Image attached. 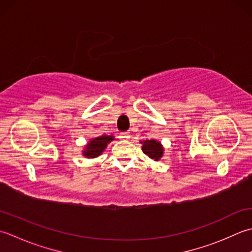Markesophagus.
<instances>
[{
  "label": "esophagus",
  "mask_w": 252,
  "mask_h": 252,
  "mask_svg": "<svg viewBox=\"0 0 252 252\" xmlns=\"http://www.w3.org/2000/svg\"><path fill=\"white\" fill-rule=\"evenodd\" d=\"M120 137L122 138V139H128V138H130V132L128 131H123L120 133Z\"/></svg>",
  "instance_id": "34e87169"
}]
</instances>
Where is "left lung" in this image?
Returning a JSON list of instances; mask_svg holds the SVG:
<instances>
[{"label": "left lung", "mask_w": 252, "mask_h": 252, "mask_svg": "<svg viewBox=\"0 0 252 252\" xmlns=\"http://www.w3.org/2000/svg\"><path fill=\"white\" fill-rule=\"evenodd\" d=\"M142 143V151L145 155H147L149 158H152L155 161H158L163 157L164 148L161 145V142H158L155 139L152 140H143L140 141Z\"/></svg>", "instance_id": "obj_1"}]
</instances>
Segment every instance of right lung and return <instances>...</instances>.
I'll return each instance as SVG.
<instances>
[{"label": "right lung", "mask_w": 252, "mask_h": 252, "mask_svg": "<svg viewBox=\"0 0 252 252\" xmlns=\"http://www.w3.org/2000/svg\"><path fill=\"white\" fill-rule=\"evenodd\" d=\"M112 140H114V136L103 135L94 138V139H91L87 143L85 150L83 151V156L88 158H94L101 156L102 152L105 150L106 146L109 145Z\"/></svg>", "instance_id": "1"}]
</instances>
